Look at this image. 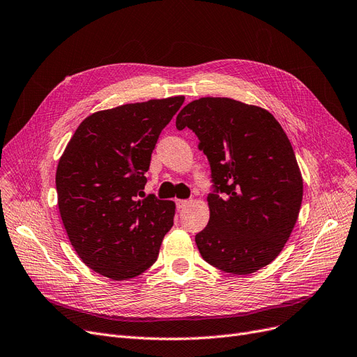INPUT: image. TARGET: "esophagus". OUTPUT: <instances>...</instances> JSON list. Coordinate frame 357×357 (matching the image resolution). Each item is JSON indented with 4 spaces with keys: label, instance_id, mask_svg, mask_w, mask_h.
<instances>
[{
    "label": "esophagus",
    "instance_id": "1",
    "mask_svg": "<svg viewBox=\"0 0 357 357\" xmlns=\"http://www.w3.org/2000/svg\"><path fill=\"white\" fill-rule=\"evenodd\" d=\"M191 200H176V207L181 210V208H185L187 206H190Z\"/></svg>",
    "mask_w": 357,
    "mask_h": 357
}]
</instances>
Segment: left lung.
Segmentation results:
<instances>
[{
	"label": "left lung",
	"instance_id": "left-lung-1",
	"mask_svg": "<svg viewBox=\"0 0 357 357\" xmlns=\"http://www.w3.org/2000/svg\"><path fill=\"white\" fill-rule=\"evenodd\" d=\"M176 128L199 137L212 170L210 219L195 235L202 257L232 275L265 268L288 241L303 200L301 174L282 126L257 105L204 97L179 112Z\"/></svg>",
	"mask_w": 357,
	"mask_h": 357
}]
</instances>
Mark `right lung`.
Returning a JSON list of instances; mask_svg holds the SVG:
<instances>
[{"mask_svg":"<svg viewBox=\"0 0 357 357\" xmlns=\"http://www.w3.org/2000/svg\"><path fill=\"white\" fill-rule=\"evenodd\" d=\"M183 100L178 96L92 113L60 157L56 188L64 229L85 265L110 280L147 271L174 227V202L138 197L158 135Z\"/></svg>","mask_w":357,"mask_h":357,"instance_id":"add662e5","label":"right lung"}]
</instances>
